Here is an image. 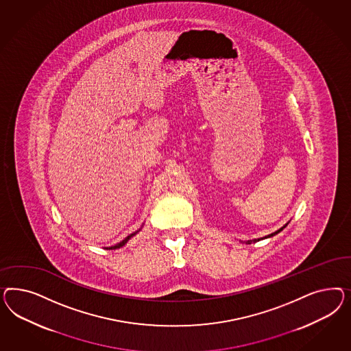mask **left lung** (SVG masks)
<instances>
[{
  "label": "left lung",
  "mask_w": 351,
  "mask_h": 351,
  "mask_svg": "<svg viewBox=\"0 0 351 351\" xmlns=\"http://www.w3.org/2000/svg\"><path fill=\"white\" fill-rule=\"evenodd\" d=\"M287 225H288V223H286V225H285V226H283V228H280V229H279V230H276V232H274V233L269 234V235H266V237H263V238H258V239H252V241H247V242H245V243H247V245H251V243H252V242H254V243H255V242H258V241H261V239H265V238H270V237H273V235H276V234L279 233V232H282V230H283V229H285V228H286V226H287Z\"/></svg>",
  "instance_id": "left-lung-1"
}]
</instances>
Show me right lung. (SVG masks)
<instances>
[{"mask_svg":"<svg viewBox=\"0 0 351 351\" xmlns=\"http://www.w3.org/2000/svg\"><path fill=\"white\" fill-rule=\"evenodd\" d=\"M138 230H140V229H138ZM138 232H135V233L130 234V235H128V237H126V238H125V239H123V241H122V242H119V243H117V245H112V247H109V250H116V248H119V247H122V245H126V243H128V239H131V238H132V237H134V235H135V234H138ZM106 250H108V248H106Z\"/></svg>","mask_w":351,"mask_h":351,"instance_id":"right-lung-1","label":"right lung"}]
</instances>
